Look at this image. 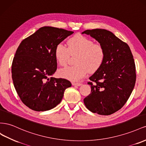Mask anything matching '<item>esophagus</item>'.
Wrapping results in <instances>:
<instances>
[{
	"mask_svg": "<svg viewBox=\"0 0 146 146\" xmlns=\"http://www.w3.org/2000/svg\"><path fill=\"white\" fill-rule=\"evenodd\" d=\"M72 85L73 86H81V83L80 82H72Z\"/></svg>",
	"mask_w": 146,
	"mask_h": 146,
	"instance_id": "obj_1",
	"label": "esophagus"
}]
</instances>
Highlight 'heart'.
<instances>
[{"mask_svg":"<svg viewBox=\"0 0 146 146\" xmlns=\"http://www.w3.org/2000/svg\"><path fill=\"white\" fill-rule=\"evenodd\" d=\"M68 48L62 43L56 45L54 56L57 64L65 66L70 55L78 56L75 60L76 65L60 69L59 76L76 81L86 76L89 72L94 73L102 66L105 58L103 46L82 35H76L68 41Z\"/></svg>","mask_w":146,"mask_h":146,"instance_id":"heart-1","label":"heart"}]
</instances>
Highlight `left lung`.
Instances as JSON below:
<instances>
[{"label": "left lung", "instance_id": "left-lung-1", "mask_svg": "<svg viewBox=\"0 0 146 146\" xmlns=\"http://www.w3.org/2000/svg\"><path fill=\"white\" fill-rule=\"evenodd\" d=\"M82 34L97 40L105 51L102 66L89 78L91 93L84 99V105L94 113L112 114L126 103L135 85L136 67L131 50L105 29L86 30Z\"/></svg>", "mask_w": 146, "mask_h": 146}]
</instances>
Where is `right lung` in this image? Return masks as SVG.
I'll return each instance as SVG.
<instances>
[{
	"instance_id": "obj_1",
	"label": "right lung",
	"mask_w": 146,
	"mask_h": 146,
	"mask_svg": "<svg viewBox=\"0 0 146 146\" xmlns=\"http://www.w3.org/2000/svg\"><path fill=\"white\" fill-rule=\"evenodd\" d=\"M73 34L44 26L20 43L12 62V80L20 99L30 109H52L62 101L65 89L72 86L68 80L51 76L57 70L56 45Z\"/></svg>"
}]
</instances>
